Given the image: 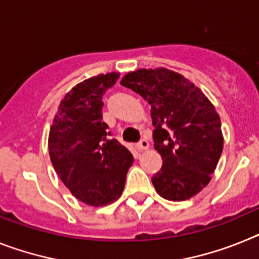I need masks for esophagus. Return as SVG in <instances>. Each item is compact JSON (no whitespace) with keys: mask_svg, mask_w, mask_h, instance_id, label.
Returning <instances> with one entry per match:
<instances>
[{"mask_svg":"<svg viewBox=\"0 0 259 259\" xmlns=\"http://www.w3.org/2000/svg\"><path fill=\"white\" fill-rule=\"evenodd\" d=\"M136 147H137V150H138V151H143V150H147V148L150 147V143H148L147 139H142L141 142L137 143Z\"/></svg>","mask_w":259,"mask_h":259,"instance_id":"obj_1","label":"esophagus"}]
</instances>
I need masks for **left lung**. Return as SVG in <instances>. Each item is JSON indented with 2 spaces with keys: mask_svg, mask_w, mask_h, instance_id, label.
<instances>
[{
  "mask_svg": "<svg viewBox=\"0 0 259 259\" xmlns=\"http://www.w3.org/2000/svg\"><path fill=\"white\" fill-rule=\"evenodd\" d=\"M151 105L155 150L163 159L152 176L157 194L185 201L210 183L223 151V134L215 107L181 74L159 67L139 69L121 79Z\"/></svg>",
  "mask_w": 259,
  "mask_h": 259,
  "instance_id": "obj_1",
  "label": "left lung"
}]
</instances>
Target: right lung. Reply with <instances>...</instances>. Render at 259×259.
Returning <instances> with one entry per match:
<instances>
[{
	"mask_svg": "<svg viewBox=\"0 0 259 259\" xmlns=\"http://www.w3.org/2000/svg\"><path fill=\"white\" fill-rule=\"evenodd\" d=\"M118 76L100 74L78 83L60 103L49 130V156L58 177L74 197L95 207L120 198L134 161L103 122V95Z\"/></svg>",
	"mask_w": 259,
	"mask_h": 259,
	"instance_id": "add662e5",
	"label": "right lung"
}]
</instances>
